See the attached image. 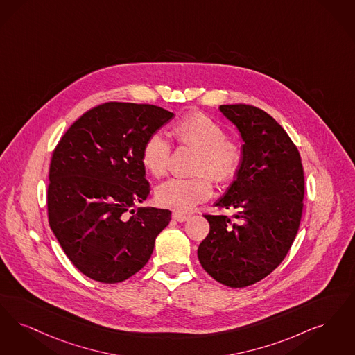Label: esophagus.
Here are the masks:
<instances>
[{
    "instance_id": "esophagus-1",
    "label": "esophagus",
    "mask_w": 355,
    "mask_h": 355,
    "mask_svg": "<svg viewBox=\"0 0 355 355\" xmlns=\"http://www.w3.org/2000/svg\"><path fill=\"white\" fill-rule=\"evenodd\" d=\"M171 216H173V219H174V220H177V222H180V223L186 222V220L190 218V215H189V214L178 213V211L173 213Z\"/></svg>"
}]
</instances>
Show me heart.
<instances>
[{"mask_svg": "<svg viewBox=\"0 0 355 355\" xmlns=\"http://www.w3.org/2000/svg\"><path fill=\"white\" fill-rule=\"evenodd\" d=\"M171 133L178 145L197 150L194 159L197 175L171 178L157 186V202L162 207L181 213L191 210L211 196V180L216 184L232 181L241 171L244 153L238 139L225 136V128L202 112L181 117L171 125ZM171 152V144L162 135H150L142 145V166L153 177H162L168 171Z\"/></svg>", "mask_w": 355, "mask_h": 355, "instance_id": "b5f03b06", "label": "heart"}]
</instances>
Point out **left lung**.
Wrapping results in <instances>:
<instances>
[{
	"instance_id": "left-lung-1",
	"label": "left lung",
	"mask_w": 355,
	"mask_h": 355,
	"mask_svg": "<svg viewBox=\"0 0 355 355\" xmlns=\"http://www.w3.org/2000/svg\"><path fill=\"white\" fill-rule=\"evenodd\" d=\"M219 110L239 129L244 158L215 203L234 219L205 214L210 231L198 259L218 283L244 288L276 270L291 250L304 207V169L296 145L270 114L250 104Z\"/></svg>"
}]
</instances>
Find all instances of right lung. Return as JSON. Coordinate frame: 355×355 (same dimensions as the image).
<instances>
[{
  "label": "right lung",
  "mask_w": 355,
  "mask_h": 355,
  "mask_svg": "<svg viewBox=\"0 0 355 355\" xmlns=\"http://www.w3.org/2000/svg\"><path fill=\"white\" fill-rule=\"evenodd\" d=\"M174 114L110 101L82 114L58 142L49 171V225L87 277L124 282L150 259L169 210L133 207L150 193L141 164L145 140Z\"/></svg>",
  "instance_id": "1"
}]
</instances>
